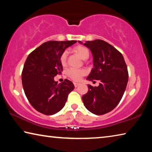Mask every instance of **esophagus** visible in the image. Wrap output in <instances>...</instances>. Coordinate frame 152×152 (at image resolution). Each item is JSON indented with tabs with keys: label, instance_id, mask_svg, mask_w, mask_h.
<instances>
[{
	"label": "esophagus",
	"instance_id": "1",
	"mask_svg": "<svg viewBox=\"0 0 152 152\" xmlns=\"http://www.w3.org/2000/svg\"><path fill=\"white\" fill-rule=\"evenodd\" d=\"M74 85L75 87H77L80 85V83H78V82H74Z\"/></svg>",
	"mask_w": 152,
	"mask_h": 152
}]
</instances>
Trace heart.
<instances>
[{"label":"heart","mask_w":152,"mask_h":152,"mask_svg":"<svg viewBox=\"0 0 152 152\" xmlns=\"http://www.w3.org/2000/svg\"><path fill=\"white\" fill-rule=\"evenodd\" d=\"M73 51L78 55L80 58L82 60H86L89 57L88 49L83 45H77L73 48ZM67 57H68V52L66 51H64L60 56V60L62 66H66L67 62ZM86 73V71L84 69H68L66 72V74L69 78L74 81H79L83 76Z\"/></svg>","instance_id":"heart-1"}]
</instances>
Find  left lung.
<instances>
[{"instance_id":"8db88e82","label":"left lung","mask_w":152,"mask_h":152,"mask_svg":"<svg viewBox=\"0 0 152 152\" xmlns=\"http://www.w3.org/2000/svg\"><path fill=\"white\" fill-rule=\"evenodd\" d=\"M80 43L82 42L78 41ZM93 56L94 67L87 80L99 86L88 84V91L82 96L84 105L90 112L101 115L111 111L119 104L127 86L128 70L123 55L107 42L101 39L83 43Z\"/></svg>"}]
</instances>
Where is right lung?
Segmentation results:
<instances>
[{"label":"right lung","instance_id":"right-lung-1","mask_svg":"<svg viewBox=\"0 0 152 152\" xmlns=\"http://www.w3.org/2000/svg\"><path fill=\"white\" fill-rule=\"evenodd\" d=\"M75 43L76 41L45 42L25 61L21 74L25 94L32 107L42 114L52 115L62 109L74 88L71 81L65 79L58 84L54 77L63 70L61 53Z\"/></svg>","mask_w":152,"mask_h":152}]
</instances>
